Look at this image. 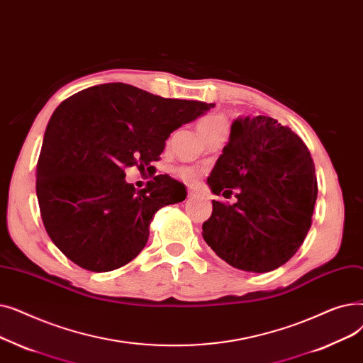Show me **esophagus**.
Here are the masks:
<instances>
[{
	"label": "esophagus",
	"instance_id": "34e87169",
	"mask_svg": "<svg viewBox=\"0 0 363 363\" xmlns=\"http://www.w3.org/2000/svg\"><path fill=\"white\" fill-rule=\"evenodd\" d=\"M187 196H189V198H196V196H199V192L195 191V189H189V191H187Z\"/></svg>",
	"mask_w": 363,
	"mask_h": 363
}]
</instances>
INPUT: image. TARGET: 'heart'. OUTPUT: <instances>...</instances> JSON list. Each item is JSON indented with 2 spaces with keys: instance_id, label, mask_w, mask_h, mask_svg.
Masks as SVG:
<instances>
[{
  "instance_id": "obj_1",
  "label": "heart",
  "mask_w": 363,
  "mask_h": 363,
  "mask_svg": "<svg viewBox=\"0 0 363 363\" xmlns=\"http://www.w3.org/2000/svg\"><path fill=\"white\" fill-rule=\"evenodd\" d=\"M220 124H224V119L220 118V116H206V118L201 119V123H199L201 135L205 134V133H208L210 130L216 128ZM177 174H179V177L182 180L187 182V183H194L196 180V177H198V172L194 168H187V167L186 168H180L177 171Z\"/></svg>"
}]
</instances>
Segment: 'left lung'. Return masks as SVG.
<instances>
[{
    "instance_id": "1",
    "label": "left lung",
    "mask_w": 363,
    "mask_h": 363,
    "mask_svg": "<svg viewBox=\"0 0 363 363\" xmlns=\"http://www.w3.org/2000/svg\"><path fill=\"white\" fill-rule=\"evenodd\" d=\"M213 214L202 224L211 250L235 269L266 273L294 255L312 226L318 198L315 164L300 137L278 121L258 115L233 121L210 177Z\"/></svg>"
}]
</instances>
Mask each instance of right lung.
Returning <instances> with one entry per match:
<instances>
[{"instance_id": "add662e5", "label": "right lung", "mask_w": 363, "mask_h": 363, "mask_svg": "<svg viewBox=\"0 0 363 363\" xmlns=\"http://www.w3.org/2000/svg\"><path fill=\"white\" fill-rule=\"evenodd\" d=\"M211 108L123 82L94 85L60 103L44 134L37 196L44 228L69 260L111 272L140 254L155 213L187 192L167 174L137 191L125 168L149 171L169 134Z\"/></svg>"}]
</instances>
